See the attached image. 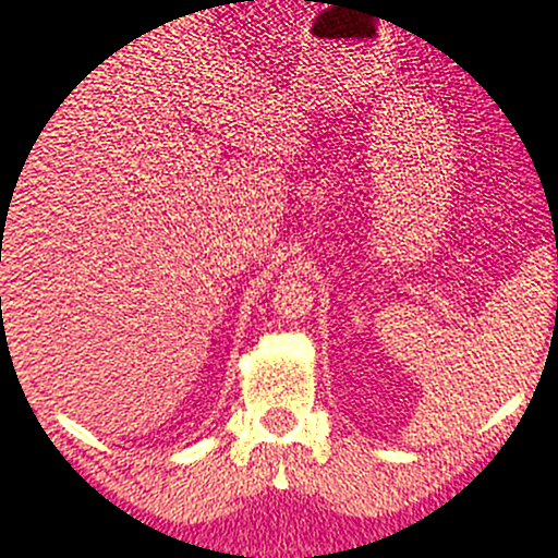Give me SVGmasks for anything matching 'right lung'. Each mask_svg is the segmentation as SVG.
<instances>
[{"label":"right lung","instance_id":"obj_1","mask_svg":"<svg viewBox=\"0 0 558 558\" xmlns=\"http://www.w3.org/2000/svg\"><path fill=\"white\" fill-rule=\"evenodd\" d=\"M10 198H13V196H10ZM2 218H4V215H2Z\"/></svg>","mask_w":558,"mask_h":558}]
</instances>
